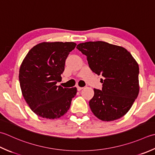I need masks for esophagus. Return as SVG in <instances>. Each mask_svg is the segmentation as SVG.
Returning <instances> with one entry per match:
<instances>
[{"label": "esophagus", "instance_id": "esophagus-1", "mask_svg": "<svg viewBox=\"0 0 155 155\" xmlns=\"http://www.w3.org/2000/svg\"><path fill=\"white\" fill-rule=\"evenodd\" d=\"M77 90H78V91H81V90L83 89V87H80L77 86Z\"/></svg>", "mask_w": 155, "mask_h": 155}]
</instances>
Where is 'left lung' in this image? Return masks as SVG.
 I'll use <instances>...</instances> for the list:
<instances>
[{
    "mask_svg": "<svg viewBox=\"0 0 155 155\" xmlns=\"http://www.w3.org/2000/svg\"><path fill=\"white\" fill-rule=\"evenodd\" d=\"M87 56L91 70L101 75L102 89H94L91 110L102 121H114L131 108L139 93L138 64L128 50L107 42L88 41L77 45Z\"/></svg>",
    "mask_w": 155,
    "mask_h": 155,
    "instance_id": "1",
    "label": "left lung"
}]
</instances>
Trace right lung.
Instances as JSON below:
<instances>
[{
    "instance_id": "1",
    "label": "right lung",
    "mask_w": 155,
    "mask_h": 155,
    "mask_svg": "<svg viewBox=\"0 0 155 155\" xmlns=\"http://www.w3.org/2000/svg\"><path fill=\"white\" fill-rule=\"evenodd\" d=\"M74 42H44L27 53L19 69V83L24 99L38 116L57 119L69 110L76 87L57 86L64 71L66 59Z\"/></svg>"
}]
</instances>
